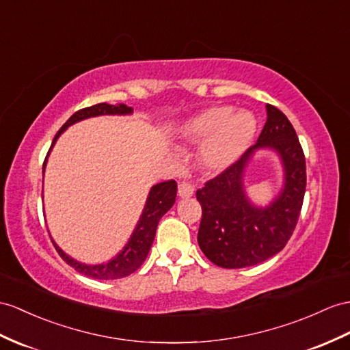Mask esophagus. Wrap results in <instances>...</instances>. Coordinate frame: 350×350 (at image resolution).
<instances>
[{"label": "esophagus", "mask_w": 350, "mask_h": 350, "mask_svg": "<svg viewBox=\"0 0 350 350\" xmlns=\"http://www.w3.org/2000/svg\"><path fill=\"white\" fill-rule=\"evenodd\" d=\"M178 194H180V198L185 199V198H191L194 194V185L189 181H183L178 187Z\"/></svg>", "instance_id": "obj_1"}]
</instances>
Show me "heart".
Masks as SVG:
<instances>
[{
	"instance_id": "b5f03b06",
	"label": "heart",
	"mask_w": 350,
	"mask_h": 350,
	"mask_svg": "<svg viewBox=\"0 0 350 350\" xmlns=\"http://www.w3.org/2000/svg\"><path fill=\"white\" fill-rule=\"evenodd\" d=\"M257 131V122L246 109L233 111L228 105L204 109L190 118L181 136L194 146H202L200 160L209 170H224L248 150Z\"/></svg>"
}]
</instances>
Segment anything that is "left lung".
<instances>
[{
    "mask_svg": "<svg viewBox=\"0 0 350 350\" xmlns=\"http://www.w3.org/2000/svg\"><path fill=\"white\" fill-rule=\"evenodd\" d=\"M267 120L257 144L214 180L196 191L202 204L198 242L208 260L224 269L255 266L285 248L297 226L306 191V159L293 124L267 104ZM275 149L283 161L284 187L266 208L254 205L243 187L253 152Z\"/></svg>",
    "mask_w": 350,
    "mask_h": 350,
    "instance_id": "8db88e82",
    "label": "left lung"
}]
</instances>
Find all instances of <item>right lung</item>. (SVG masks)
<instances>
[{"instance_id": "add662e5", "label": "right lung", "mask_w": 350, "mask_h": 350, "mask_svg": "<svg viewBox=\"0 0 350 350\" xmlns=\"http://www.w3.org/2000/svg\"><path fill=\"white\" fill-rule=\"evenodd\" d=\"M132 113H133V108L127 107L124 104L109 105V104H105V102L77 111V113H74L70 118H68L66 123L56 133L55 139L52 142V147H50V150L47 152V157L50 154V151H52L59 136H61L65 132L66 127H70L71 124H74L77 122H81V120H84V118H90V117H96V116H126V114H132ZM47 157L44 160V165H42V169L46 167ZM176 187L178 185L174 180L160 183V184H156L151 187L147 202H146V206H144V211L139 217L138 224H136L129 242H127L124 248L108 262L95 264V266H93V264L80 262V261L74 260L72 257H70V255L65 254L61 248H59L52 237H50V239H52L57 254L61 255V258L84 276H89L93 279H100V280L120 279L124 276H129L131 273H133L135 270H138L141 267V264L146 261L151 245H152V241H154L156 230H157V224H159L160 218L174 206L175 198H176Z\"/></svg>"}]
</instances>
